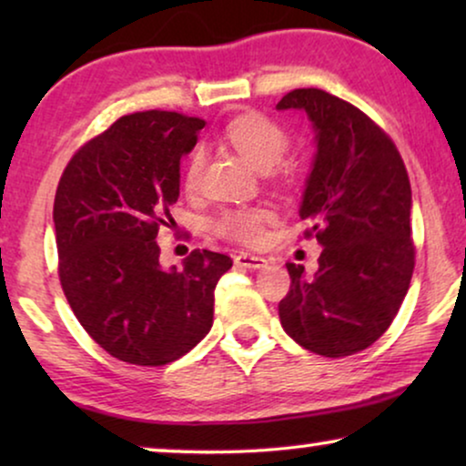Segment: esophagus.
<instances>
[{"label": "esophagus", "instance_id": "esophagus-1", "mask_svg": "<svg viewBox=\"0 0 466 466\" xmlns=\"http://www.w3.org/2000/svg\"><path fill=\"white\" fill-rule=\"evenodd\" d=\"M235 265L244 267V269H260V267L267 265V260L263 257H257V254L239 252L235 254Z\"/></svg>", "mask_w": 466, "mask_h": 466}]
</instances>
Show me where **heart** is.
<instances>
[{
  "label": "heart",
  "instance_id": "1",
  "mask_svg": "<svg viewBox=\"0 0 466 466\" xmlns=\"http://www.w3.org/2000/svg\"><path fill=\"white\" fill-rule=\"evenodd\" d=\"M225 137L258 169H269L282 161L290 146L286 129L276 120L258 112L239 114L228 120ZM203 167V150H193L184 169V187L195 188L199 184ZM276 218V212L265 206L227 208L212 220V231L218 238L238 241V244L257 246L265 239V227Z\"/></svg>",
  "mask_w": 466,
  "mask_h": 466
}]
</instances>
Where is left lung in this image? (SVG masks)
Masks as SVG:
<instances>
[{
	"label": "left lung",
	"instance_id": "left-lung-1",
	"mask_svg": "<svg viewBox=\"0 0 466 466\" xmlns=\"http://www.w3.org/2000/svg\"><path fill=\"white\" fill-rule=\"evenodd\" d=\"M278 107L305 110L314 123L318 152L299 214L309 222L303 238L324 246L314 278L286 263L279 322L309 352L343 359L386 333L410 289V176L390 136L348 101L295 88Z\"/></svg>",
	"mask_w": 466,
	"mask_h": 466
}]
</instances>
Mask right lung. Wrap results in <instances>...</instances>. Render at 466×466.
Here are the masks:
<instances>
[{"mask_svg":"<svg viewBox=\"0 0 466 466\" xmlns=\"http://www.w3.org/2000/svg\"><path fill=\"white\" fill-rule=\"evenodd\" d=\"M206 120L146 110L120 116L74 152L55 195L59 279L74 316L114 359L163 367L214 322V290L231 257L193 250L158 265V228L180 195V158Z\"/></svg>","mask_w":466,"mask_h":466,"instance_id":"right-lung-1","label":"right lung"}]
</instances>
